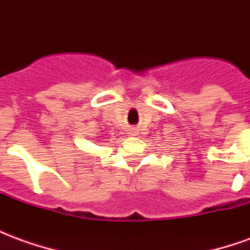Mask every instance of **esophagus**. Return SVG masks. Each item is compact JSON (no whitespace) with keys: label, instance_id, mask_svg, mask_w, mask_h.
Instances as JSON below:
<instances>
[{"label":"esophagus","instance_id":"esophagus-1","mask_svg":"<svg viewBox=\"0 0 250 250\" xmlns=\"http://www.w3.org/2000/svg\"><path fill=\"white\" fill-rule=\"evenodd\" d=\"M136 130H138V128H131L128 134H130V135H132V136H135L136 134H138V131H136Z\"/></svg>","mask_w":250,"mask_h":250}]
</instances>
